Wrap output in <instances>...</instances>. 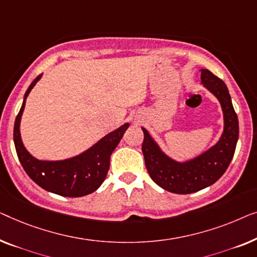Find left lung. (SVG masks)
<instances>
[{"mask_svg":"<svg viewBox=\"0 0 257 257\" xmlns=\"http://www.w3.org/2000/svg\"><path fill=\"white\" fill-rule=\"evenodd\" d=\"M201 84L221 104L223 132L218 142L191 160L178 162L161 149L148 130L142 127V153L151 179L169 192L189 194L214 184L228 168L235 153L238 121L228 88L211 71L201 68Z\"/></svg>","mask_w":257,"mask_h":257,"instance_id":"obj_1","label":"left lung"}]
</instances>
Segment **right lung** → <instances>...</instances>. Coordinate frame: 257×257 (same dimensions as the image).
Returning a JSON list of instances; mask_svg holds the SVG:
<instances>
[{
  "mask_svg": "<svg viewBox=\"0 0 257 257\" xmlns=\"http://www.w3.org/2000/svg\"><path fill=\"white\" fill-rule=\"evenodd\" d=\"M42 78L38 75L24 94L23 103L14 125V143L22 166L34 182L49 192L63 197H84L94 192L106 179L109 170L110 155L128 129L129 123L107 134L84 153L63 161H41L25 149L21 137V118L25 100Z\"/></svg>",
  "mask_w": 257,
  "mask_h": 257,
  "instance_id": "add662e5",
  "label": "right lung"
}]
</instances>
